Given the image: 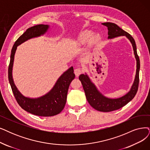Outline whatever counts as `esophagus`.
I'll return each mask as SVG.
<instances>
[{
  "mask_svg": "<svg viewBox=\"0 0 150 150\" xmlns=\"http://www.w3.org/2000/svg\"><path fill=\"white\" fill-rule=\"evenodd\" d=\"M82 73V70L81 68H76L74 69V74L76 77H78Z\"/></svg>",
  "mask_w": 150,
  "mask_h": 150,
  "instance_id": "34e87169",
  "label": "esophagus"
}]
</instances>
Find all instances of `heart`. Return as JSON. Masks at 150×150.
<instances>
[{
  "mask_svg": "<svg viewBox=\"0 0 150 150\" xmlns=\"http://www.w3.org/2000/svg\"><path fill=\"white\" fill-rule=\"evenodd\" d=\"M92 33L90 31H86L84 32L83 33H82L81 36H80V39L81 40H86L87 39H88L90 38L92 36Z\"/></svg>",
  "mask_w": 150,
  "mask_h": 150,
  "instance_id": "heart-1",
  "label": "heart"
}]
</instances>
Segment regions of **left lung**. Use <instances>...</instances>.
<instances>
[{
	"mask_svg": "<svg viewBox=\"0 0 150 150\" xmlns=\"http://www.w3.org/2000/svg\"><path fill=\"white\" fill-rule=\"evenodd\" d=\"M102 25L106 26L108 29V39H111L120 36H125L132 45L134 54L136 59L137 69L134 81L131 86L130 91L124 95L116 98H111L106 97V96L100 92L97 86L92 81L88 74L86 73L79 76V79L81 81L82 87L86 93V98L89 104L94 109L99 111L110 112L118 110L123 107L129 101L132 100L135 96L139 83V71H140V59L137 55L135 42L131 35L124 31L117 25L112 23H104Z\"/></svg>",
	"mask_w": 150,
	"mask_h": 150,
	"instance_id": "left-lung-1",
	"label": "left lung"
}]
</instances>
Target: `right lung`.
Wrapping results in <instances>:
<instances>
[{"label":"right lung","mask_w":150,"mask_h":150,"mask_svg":"<svg viewBox=\"0 0 150 150\" xmlns=\"http://www.w3.org/2000/svg\"><path fill=\"white\" fill-rule=\"evenodd\" d=\"M49 28L50 26L48 25H38L28 28L13 45L11 51L8 67V81L18 103L27 112L44 117L57 115L63 110L67 102L69 84L75 77L73 67H71L58 77L55 85L49 92L38 98L25 97L18 91L15 84L12 72L17 47L29 39L44 35Z\"/></svg>","instance_id":"1"}]
</instances>
